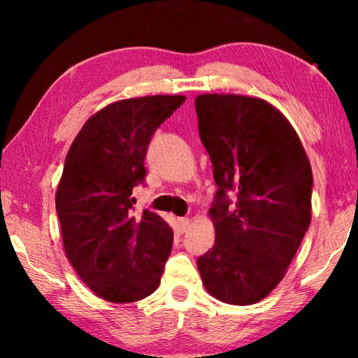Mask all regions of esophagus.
I'll list each match as a JSON object with an SVG mask.
<instances>
[{
	"instance_id": "obj_1",
	"label": "esophagus",
	"mask_w": 358,
	"mask_h": 358,
	"mask_svg": "<svg viewBox=\"0 0 358 358\" xmlns=\"http://www.w3.org/2000/svg\"><path fill=\"white\" fill-rule=\"evenodd\" d=\"M178 224H179V229H180V233H184L185 229L189 228V224H190V220H189V218H185V217H182V218H178Z\"/></svg>"
}]
</instances>
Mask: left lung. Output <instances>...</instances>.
I'll use <instances>...</instances> for the list:
<instances>
[{
  "instance_id": "8db88e82",
  "label": "left lung",
  "mask_w": 358,
  "mask_h": 358,
  "mask_svg": "<svg viewBox=\"0 0 358 358\" xmlns=\"http://www.w3.org/2000/svg\"><path fill=\"white\" fill-rule=\"evenodd\" d=\"M195 110L218 185L208 212L215 246L197 259L199 272L217 300L252 305L278 285L310 227V161L290 122L266 101L202 94Z\"/></svg>"
}]
</instances>
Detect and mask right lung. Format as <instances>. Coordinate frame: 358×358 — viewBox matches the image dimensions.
Masks as SVG:
<instances>
[{"mask_svg":"<svg viewBox=\"0 0 358 358\" xmlns=\"http://www.w3.org/2000/svg\"><path fill=\"white\" fill-rule=\"evenodd\" d=\"M184 101L112 102L83 125L66 155L55 197L63 246L81 280L107 301H138L159 287L173 229L150 210L131 217V190L145 180L151 136Z\"/></svg>","mask_w":358,"mask_h":358,"instance_id":"1","label":"right lung"}]
</instances>
